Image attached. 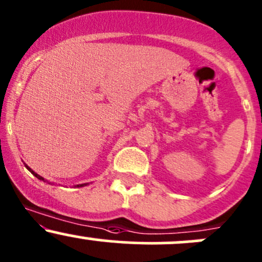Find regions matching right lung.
<instances>
[{
	"instance_id": "add662e5",
	"label": "right lung",
	"mask_w": 262,
	"mask_h": 262,
	"mask_svg": "<svg viewBox=\"0 0 262 262\" xmlns=\"http://www.w3.org/2000/svg\"><path fill=\"white\" fill-rule=\"evenodd\" d=\"M25 166H26V164H25ZM26 168H27V169H29V170H30V172H31V173H32V174H34V176H35V177H36V178H38V180H40V181H45V180H43V178H42V177H41V176H38V174H37V173H35V172H34V170H32V169H31V168H30L29 166H26ZM84 186H86V183H82V184H78V186H76V187H84Z\"/></svg>"
}]
</instances>
